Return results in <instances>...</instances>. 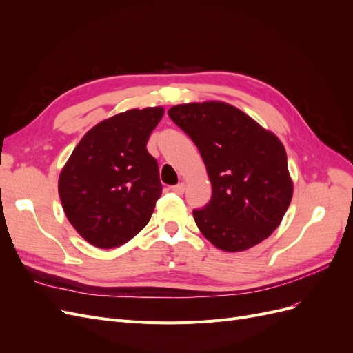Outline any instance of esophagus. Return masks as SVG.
I'll return each instance as SVG.
<instances>
[{
    "label": "esophagus",
    "instance_id": "1",
    "mask_svg": "<svg viewBox=\"0 0 353 353\" xmlns=\"http://www.w3.org/2000/svg\"><path fill=\"white\" fill-rule=\"evenodd\" d=\"M172 191L175 194H184V191H185V184L184 183H181V184H178V185H174L172 187Z\"/></svg>",
    "mask_w": 353,
    "mask_h": 353
}]
</instances>
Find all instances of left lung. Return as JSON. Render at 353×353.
<instances>
[{"mask_svg": "<svg viewBox=\"0 0 353 353\" xmlns=\"http://www.w3.org/2000/svg\"><path fill=\"white\" fill-rule=\"evenodd\" d=\"M168 114L197 145L212 199L194 210L200 232L223 252H244L268 239L293 197L280 138L223 101L178 104Z\"/></svg>", "mask_w": 353, "mask_h": 353, "instance_id": "8db88e82", "label": "left lung"}]
</instances>
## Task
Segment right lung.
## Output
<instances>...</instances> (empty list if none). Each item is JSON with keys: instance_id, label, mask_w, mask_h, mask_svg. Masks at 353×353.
Returning <instances> with one entry per match:
<instances>
[{"instance_id": "obj_1", "label": "right lung", "mask_w": 353, "mask_h": 353, "mask_svg": "<svg viewBox=\"0 0 353 353\" xmlns=\"http://www.w3.org/2000/svg\"><path fill=\"white\" fill-rule=\"evenodd\" d=\"M163 113L156 105L101 121L81 138L63 166V210L95 248H119L150 221L162 184L156 159L145 145Z\"/></svg>"}]
</instances>
